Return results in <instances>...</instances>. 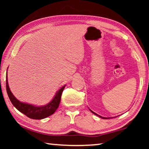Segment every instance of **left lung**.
I'll list each match as a JSON object with an SVG mask.
<instances>
[{"instance_id": "1", "label": "left lung", "mask_w": 149, "mask_h": 149, "mask_svg": "<svg viewBox=\"0 0 149 149\" xmlns=\"http://www.w3.org/2000/svg\"><path fill=\"white\" fill-rule=\"evenodd\" d=\"M90 110V109H89ZM90 111L92 113H93V114H95L96 116H99V118H102V119H109V118H106V117H102V116H99V115H98L97 114H96L95 112H93V111L91 110H90ZM115 118V117H114Z\"/></svg>"}]
</instances>
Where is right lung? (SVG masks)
Here are the masks:
<instances>
[{
  "label": "right lung",
  "mask_w": 149,
  "mask_h": 149,
  "mask_svg": "<svg viewBox=\"0 0 149 149\" xmlns=\"http://www.w3.org/2000/svg\"><path fill=\"white\" fill-rule=\"evenodd\" d=\"M6 86L9 99L12 104L14 105V107L17 110H19L20 112L23 113L24 114L27 116L29 118H31V119L41 120L53 114L55 111L57 110V108H58L62 93L65 87V85L58 91L54 97L48 104L43 106H35L31 104H28V103L21 102L17 100L10 89L7 74L6 77Z\"/></svg>",
  "instance_id": "right-lung-1"
}]
</instances>
